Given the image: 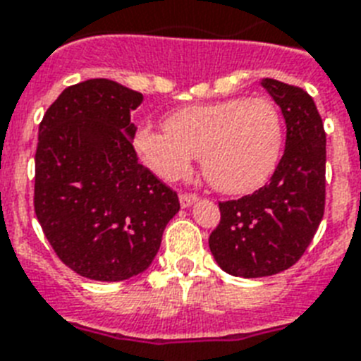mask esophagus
<instances>
[{
  "label": "esophagus",
  "instance_id": "obj_1",
  "mask_svg": "<svg viewBox=\"0 0 361 361\" xmlns=\"http://www.w3.org/2000/svg\"><path fill=\"white\" fill-rule=\"evenodd\" d=\"M198 200V196L195 192H180V204L181 207H189L190 204H195Z\"/></svg>",
  "mask_w": 361,
  "mask_h": 361
}]
</instances>
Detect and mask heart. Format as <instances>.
<instances>
[{
	"label": "heart",
	"instance_id": "obj_1",
	"mask_svg": "<svg viewBox=\"0 0 361 361\" xmlns=\"http://www.w3.org/2000/svg\"><path fill=\"white\" fill-rule=\"evenodd\" d=\"M165 130L142 126L133 137L140 161L161 180L185 178L192 157L211 185L226 195L262 187L283 145L280 111L267 98H228L174 111Z\"/></svg>",
	"mask_w": 361,
	"mask_h": 361
}]
</instances>
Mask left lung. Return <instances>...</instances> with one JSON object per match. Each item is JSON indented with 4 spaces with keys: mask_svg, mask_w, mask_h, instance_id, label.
Listing matches in <instances>:
<instances>
[{
    "mask_svg": "<svg viewBox=\"0 0 361 361\" xmlns=\"http://www.w3.org/2000/svg\"><path fill=\"white\" fill-rule=\"evenodd\" d=\"M263 87L286 118V152L262 189L219 202L221 222L209 235L211 254L228 274L272 276L302 257L324 215L326 133L306 90L276 79Z\"/></svg>",
    "mask_w": 361,
    "mask_h": 361,
    "instance_id": "left-lung-1",
    "label": "left lung"
}]
</instances>
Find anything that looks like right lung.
<instances>
[{
  "instance_id": "obj_1",
  "label": "right lung",
  "mask_w": 361,
  "mask_h": 361,
  "mask_svg": "<svg viewBox=\"0 0 361 361\" xmlns=\"http://www.w3.org/2000/svg\"><path fill=\"white\" fill-rule=\"evenodd\" d=\"M137 90L87 79L61 92L38 126L35 213L64 265L120 282L150 267L178 192L140 165L131 137Z\"/></svg>"
}]
</instances>
